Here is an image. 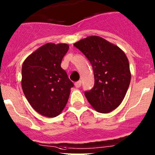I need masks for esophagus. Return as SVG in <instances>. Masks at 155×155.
Masks as SVG:
<instances>
[{
    "label": "esophagus",
    "mask_w": 155,
    "mask_h": 155,
    "mask_svg": "<svg viewBox=\"0 0 155 155\" xmlns=\"http://www.w3.org/2000/svg\"><path fill=\"white\" fill-rule=\"evenodd\" d=\"M81 85V81H78L75 83V87H76L77 88L80 87Z\"/></svg>",
    "instance_id": "esophagus-1"
}]
</instances>
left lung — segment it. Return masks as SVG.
<instances>
[{"instance_id": "1", "label": "left lung", "mask_w": 155, "mask_h": 155, "mask_svg": "<svg viewBox=\"0 0 155 155\" xmlns=\"http://www.w3.org/2000/svg\"><path fill=\"white\" fill-rule=\"evenodd\" d=\"M92 64L94 87L84 92L87 99L97 112L108 113L124 98L131 80L129 60L124 52L98 36L87 37L74 44Z\"/></svg>"}]
</instances>
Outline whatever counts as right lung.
<instances>
[{
    "mask_svg": "<svg viewBox=\"0 0 155 155\" xmlns=\"http://www.w3.org/2000/svg\"><path fill=\"white\" fill-rule=\"evenodd\" d=\"M65 43H47L30 54L22 66V88L28 103L46 117L62 113L74 83L61 68L68 52Z\"/></svg>",
    "mask_w": 155,
    "mask_h": 155,
    "instance_id": "add662e5",
    "label": "right lung"
}]
</instances>
